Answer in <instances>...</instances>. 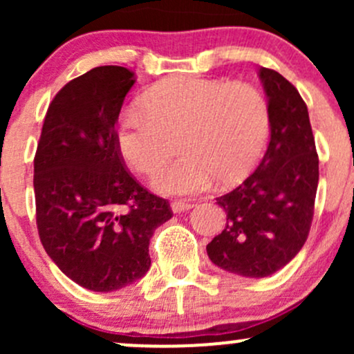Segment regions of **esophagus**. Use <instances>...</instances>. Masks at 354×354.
<instances>
[{
    "mask_svg": "<svg viewBox=\"0 0 354 354\" xmlns=\"http://www.w3.org/2000/svg\"><path fill=\"white\" fill-rule=\"evenodd\" d=\"M191 208H193V203H189V201H173L171 203L173 213H185V211H189Z\"/></svg>",
    "mask_w": 354,
    "mask_h": 354,
    "instance_id": "obj_1",
    "label": "esophagus"
}]
</instances>
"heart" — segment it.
<instances>
[{"label": "heart", "instance_id": "1", "mask_svg": "<svg viewBox=\"0 0 354 354\" xmlns=\"http://www.w3.org/2000/svg\"><path fill=\"white\" fill-rule=\"evenodd\" d=\"M141 109H129L116 124L121 156L140 174H153L180 138V160L153 178L165 194H191L213 178L231 185L245 178L270 135V104L250 83L178 76L145 93Z\"/></svg>", "mask_w": 354, "mask_h": 354}]
</instances>
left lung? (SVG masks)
Here are the masks:
<instances>
[{
    "label": "left lung",
    "mask_w": 354,
    "mask_h": 354,
    "mask_svg": "<svg viewBox=\"0 0 354 354\" xmlns=\"http://www.w3.org/2000/svg\"><path fill=\"white\" fill-rule=\"evenodd\" d=\"M259 78L270 104V145L254 173L216 198L226 226L206 246L214 265L246 278L273 274L299 253L310 234L319 178L301 95L270 68H261Z\"/></svg>",
    "instance_id": "8db88e82"
}]
</instances>
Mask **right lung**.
<instances>
[{
	"label": "right lung",
	"mask_w": 354,
	"mask_h": 354,
	"mask_svg": "<svg viewBox=\"0 0 354 354\" xmlns=\"http://www.w3.org/2000/svg\"><path fill=\"white\" fill-rule=\"evenodd\" d=\"M135 73L93 68L56 93L35 154L36 226L56 266L100 293L135 283L151 266L149 239L173 216L126 169L116 121Z\"/></svg>",
	"instance_id": "1"
}]
</instances>
